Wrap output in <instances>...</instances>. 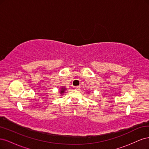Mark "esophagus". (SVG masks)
I'll list each match as a JSON object with an SVG mask.
<instances>
[{"label":"esophagus","instance_id":"obj_1","mask_svg":"<svg viewBox=\"0 0 149 149\" xmlns=\"http://www.w3.org/2000/svg\"><path fill=\"white\" fill-rule=\"evenodd\" d=\"M74 88L76 90H78L80 89V86H74Z\"/></svg>","mask_w":149,"mask_h":149}]
</instances>
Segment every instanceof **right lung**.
Listing matches in <instances>:
<instances>
[{
	"instance_id": "right-lung-1",
	"label": "right lung",
	"mask_w": 149,
	"mask_h": 149,
	"mask_svg": "<svg viewBox=\"0 0 149 149\" xmlns=\"http://www.w3.org/2000/svg\"><path fill=\"white\" fill-rule=\"evenodd\" d=\"M59 93L61 94H64L65 93V91L66 90V88L65 87V86H61L60 89H59Z\"/></svg>"
}]
</instances>
